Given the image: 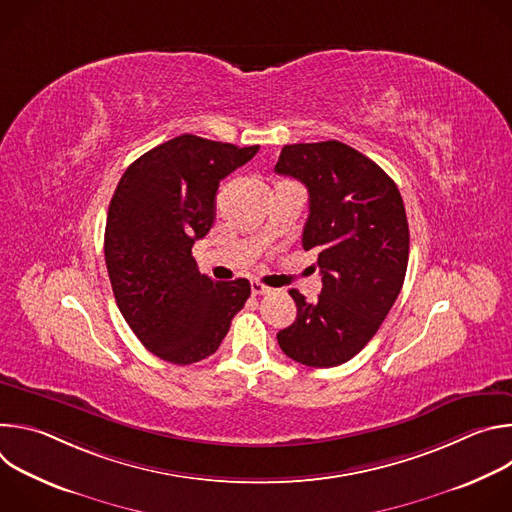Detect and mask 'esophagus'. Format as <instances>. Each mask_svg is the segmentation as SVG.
I'll use <instances>...</instances> for the list:
<instances>
[{
    "instance_id": "obj_1",
    "label": "esophagus",
    "mask_w": 512,
    "mask_h": 512,
    "mask_svg": "<svg viewBox=\"0 0 512 512\" xmlns=\"http://www.w3.org/2000/svg\"><path fill=\"white\" fill-rule=\"evenodd\" d=\"M251 291L253 296H263V294H269V287L263 285L261 281H251Z\"/></svg>"
}]
</instances>
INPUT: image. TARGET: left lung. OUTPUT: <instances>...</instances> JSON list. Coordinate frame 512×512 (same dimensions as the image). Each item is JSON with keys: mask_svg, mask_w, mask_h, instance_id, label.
<instances>
[{"mask_svg": "<svg viewBox=\"0 0 512 512\" xmlns=\"http://www.w3.org/2000/svg\"><path fill=\"white\" fill-rule=\"evenodd\" d=\"M275 172L310 194L302 247L318 253L322 291L306 302L298 289L296 322L277 332L296 362L330 369L377 334L403 287L409 225L397 184L367 156L330 139L283 145Z\"/></svg>", "mask_w": 512, "mask_h": 512, "instance_id": "left-lung-1", "label": "left lung"}]
</instances>
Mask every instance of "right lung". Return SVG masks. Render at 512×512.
Segmentation results:
<instances>
[{
	"label": "right lung",
	"mask_w": 512,
	"mask_h": 512,
	"mask_svg": "<svg viewBox=\"0 0 512 512\" xmlns=\"http://www.w3.org/2000/svg\"><path fill=\"white\" fill-rule=\"evenodd\" d=\"M257 152L184 133L137 158L115 188L105 227L115 302L162 360L192 364L216 352L251 296L247 279L202 275L192 247L212 227L218 184Z\"/></svg>",
	"instance_id": "1"
}]
</instances>
